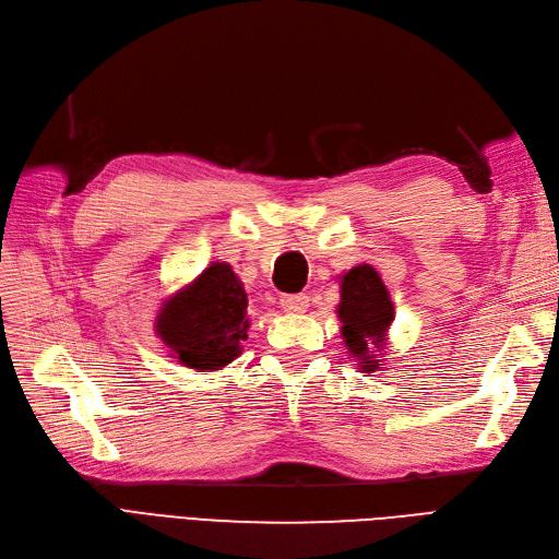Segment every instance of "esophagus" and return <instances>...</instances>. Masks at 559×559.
Returning <instances> with one entry per match:
<instances>
[{
	"label": "esophagus",
	"mask_w": 559,
	"mask_h": 559,
	"mask_svg": "<svg viewBox=\"0 0 559 559\" xmlns=\"http://www.w3.org/2000/svg\"><path fill=\"white\" fill-rule=\"evenodd\" d=\"M280 306L284 312L289 314H300L308 310V296L306 294H284L280 298Z\"/></svg>",
	"instance_id": "34e87169"
}]
</instances>
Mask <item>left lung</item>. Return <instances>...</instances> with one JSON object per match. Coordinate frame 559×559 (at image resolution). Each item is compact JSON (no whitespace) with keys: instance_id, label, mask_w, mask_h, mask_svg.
I'll return each mask as SVG.
<instances>
[{"instance_id":"1","label":"left lung","mask_w":559,"mask_h":559,"mask_svg":"<svg viewBox=\"0 0 559 559\" xmlns=\"http://www.w3.org/2000/svg\"><path fill=\"white\" fill-rule=\"evenodd\" d=\"M341 304L336 314L341 320L343 348L357 359L359 371H383L388 329L395 320V306L390 292L376 267L361 263L338 277Z\"/></svg>"}]
</instances>
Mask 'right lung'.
<instances>
[{
    "label": "right lung",
    "mask_w": 559,
    "mask_h": 559,
    "mask_svg": "<svg viewBox=\"0 0 559 559\" xmlns=\"http://www.w3.org/2000/svg\"><path fill=\"white\" fill-rule=\"evenodd\" d=\"M251 326L249 296L228 263H211L183 289L164 298L155 334L171 357L194 371H221L242 355Z\"/></svg>",
    "instance_id": "1"
}]
</instances>
